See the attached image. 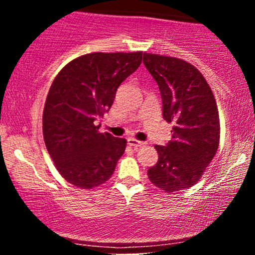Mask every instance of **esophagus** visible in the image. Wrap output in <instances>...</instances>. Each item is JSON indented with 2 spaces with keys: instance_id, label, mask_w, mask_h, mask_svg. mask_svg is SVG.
<instances>
[{
  "instance_id": "esophagus-1",
  "label": "esophagus",
  "mask_w": 255,
  "mask_h": 255,
  "mask_svg": "<svg viewBox=\"0 0 255 255\" xmlns=\"http://www.w3.org/2000/svg\"><path fill=\"white\" fill-rule=\"evenodd\" d=\"M127 141H128V145L131 146V147H135V148L141 147V146L145 145L144 141H139V140L134 139V137H128Z\"/></svg>"
}]
</instances>
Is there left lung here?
Returning <instances> with one entry per match:
<instances>
[{
  "instance_id": "8db88e82",
  "label": "left lung",
  "mask_w": 255,
  "mask_h": 255,
  "mask_svg": "<svg viewBox=\"0 0 255 255\" xmlns=\"http://www.w3.org/2000/svg\"><path fill=\"white\" fill-rule=\"evenodd\" d=\"M144 64L159 87L171 140L156 145L158 162L148 178L166 193L189 188L211 163L219 145V115L211 87L191 63L144 52Z\"/></svg>"
}]
</instances>
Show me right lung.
<instances>
[{"label":"right lung","instance_id":"right-lung-1","mask_svg":"<svg viewBox=\"0 0 255 255\" xmlns=\"http://www.w3.org/2000/svg\"><path fill=\"white\" fill-rule=\"evenodd\" d=\"M142 52H92L67 63L52 81L43 111L46 150L64 180L101 186L115 171L127 141L101 133L96 120L114 103L122 81L139 68Z\"/></svg>","mask_w":255,"mask_h":255}]
</instances>
